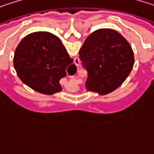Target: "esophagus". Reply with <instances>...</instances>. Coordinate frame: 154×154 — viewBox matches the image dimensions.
<instances>
[{
	"mask_svg": "<svg viewBox=\"0 0 154 154\" xmlns=\"http://www.w3.org/2000/svg\"><path fill=\"white\" fill-rule=\"evenodd\" d=\"M75 64H76V66H78V65H79V60H77V58L75 59Z\"/></svg>",
	"mask_w": 154,
	"mask_h": 154,
	"instance_id": "1",
	"label": "esophagus"
}]
</instances>
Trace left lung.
I'll use <instances>...</instances> for the list:
<instances>
[{
	"instance_id": "8db88e82",
	"label": "left lung",
	"mask_w": 154,
	"mask_h": 154,
	"mask_svg": "<svg viewBox=\"0 0 154 154\" xmlns=\"http://www.w3.org/2000/svg\"><path fill=\"white\" fill-rule=\"evenodd\" d=\"M79 58L87 71L86 88L100 94L118 88L129 75L135 61L128 42L109 28L93 32L79 50Z\"/></svg>"
}]
</instances>
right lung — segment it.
<instances>
[{
  "label": "right lung",
  "instance_id": "obj_1",
  "mask_svg": "<svg viewBox=\"0 0 154 154\" xmlns=\"http://www.w3.org/2000/svg\"><path fill=\"white\" fill-rule=\"evenodd\" d=\"M13 60L22 82L45 94L61 90L60 80L66 77V69L73 62L59 37L49 32L25 36L16 49Z\"/></svg>",
  "mask_w": 154,
  "mask_h": 154
}]
</instances>
